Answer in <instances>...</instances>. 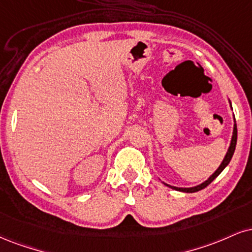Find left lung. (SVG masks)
<instances>
[{
	"label": "left lung",
	"mask_w": 252,
	"mask_h": 252,
	"mask_svg": "<svg viewBox=\"0 0 252 252\" xmlns=\"http://www.w3.org/2000/svg\"><path fill=\"white\" fill-rule=\"evenodd\" d=\"M236 143H237V126H236V124H235V126H233V134H232V138H231V144H230L228 153H226L225 157H224V159H223L222 164H220V168H218L217 170L215 171L214 174L210 176V177H209V180L205 181L204 183L199 184V186L193 187V188H176V187L168 186V184H166V186L170 187L171 189L177 190V191H183V192H196V191H199V190L204 189V188H207V187L209 186V184H210L211 182H213V181L215 180V178H216L217 176L220 175V172H222V171L224 170V168H225V166L228 165L229 163H230V160H231V158H232L233 153H235V149H236Z\"/></svg>",
	"instance_id": "obj_1"
}]
</instances>
